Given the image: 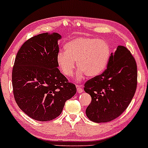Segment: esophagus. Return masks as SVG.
<instances>
[{
  "label": "esophagus",
  "instance_id": "34e87169",
  "mask_svg": "<svg viewBox=\"0 0 148 148\" xmlns=\"http://www.w3.org/2000/svg\"><path fill=\"white\" fill-rule=\"evenodd\" d=\"M76 89H77L78 92L79 93H81L84 92V88L81 87V86H79V85H77V86H76Z\"/></svg>",
  "mask_w": 148,
  "mask_h": 148
}]
</instances>
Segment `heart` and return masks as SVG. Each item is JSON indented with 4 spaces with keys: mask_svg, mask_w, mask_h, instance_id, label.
<instances>
[{
    "mask_svg": "<svg viewBox=\"0 0 148 148\" xmlns=\"http://www.w3.org/2000/svg\"><path fill=\"white\" fill-rule=\"evenodd\" d=\"M65 51H60L57 62L67 77H72L76 69L75 62L80 69L77 80L85 74L95 77L104 72L111 57V49L106 42L92 37H78L64 45Z\"/></svg>",
    "mask_w": 148,
    "mask_h": 148,
    "instance_id": "obj_1",
    "label": "heart"
}]
</instances>
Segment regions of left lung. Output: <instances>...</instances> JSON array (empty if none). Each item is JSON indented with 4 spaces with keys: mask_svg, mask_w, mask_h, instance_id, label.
I'll return each instance as SVG.
<instances>
[{
    "mask_svg": "<svg viewBox=\"0 0 148 148\" xmlns=\"http://www.w3.org/2000/svg\"><path fill=\"white\" fill-rule=\"evenodd\" d=\"M84 90L91 96L86 115L95 123L117 118L128 107L137 87V66L130 51L118 46L102 74L88 80Z\"/></svg>",
    "mask_w": 148,
    "mask_h": 148,
    "instance_id": "8db88e82",
    "label": "left lung"
}]
</instances>
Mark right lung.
I'll return each instance as SVG.
<instances>
[{
    "label": "right lung",
    "mask_w": 148,
    "mask_h": 148,
    "mask_svg": "<svg viewBox=\"0 0 148 148\" xmlns=\"http://www.w3.org/2000/svg\"><path fill=\"white\" fill-rule=\"evenodd\" d=\"M58 33L35 35L23 44L12 69L13 94L16 103L30 118L53 120L62 113L67 100L76 92L58 67Z\"/></svg>",
    "instance_id": "add662e5"
}]
</instances>
